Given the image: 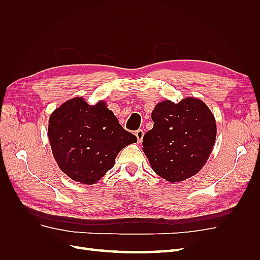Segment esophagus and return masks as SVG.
Segmentation results:
<instances>
[{
    "label": "esophagus",
    "instance_id": "1",
    "mask_svg": "<svg viewBox=\"0 0 260 260\" xmlns=\"http://www.w3.org/2000/svg\"><path fill=\"white\" fill-rule=\"evenodd\" d=\"M136 137H137V139H138V142H139V143L142 142L143 137H144V131H143L142 129L137 130V131H136Z\"/></svg>",
    "mask_w": 260,
    "mask_h": 260
}]
</instances>
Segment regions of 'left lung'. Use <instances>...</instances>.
<instances>
[{"instance_id": "left-lung-1", "label": "left lung", "mask_w": 260, "mask_h": 260, "mask_svg": "<svg viewBox=\"0 0 260 260\" xmlns=\"http://www.w3.org/2000/svg\"><path fill=\"white\" fill-rule=\"evenodd\" d=\"M153 129L143 137V152L157 175L170 183L191 178L204 167L217 136L215 116L200 99L169 100L152 112Z\"/></svg>"}]
</instances>
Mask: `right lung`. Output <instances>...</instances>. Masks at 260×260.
<instances>
[{
	"label": "right lung",
	"mask_w": 260,
	"mask_h": 260,
	"mask_svg": "<svg viewBox=\"0 0 260 260\" xmlns=\"http://www.w3.org/2000/svg\"><path fill=\"white\" fill-rule=\"evenodd\" d=\"M48 137L59 169L76 182L89 185L114 167L123 147L138 141L104 101L89 105L82 96L68 100L51 114Z\"/></svg>",
	"instance_id": "right-lung-1"
}]
</instances>
